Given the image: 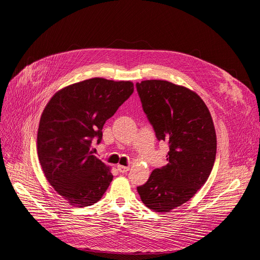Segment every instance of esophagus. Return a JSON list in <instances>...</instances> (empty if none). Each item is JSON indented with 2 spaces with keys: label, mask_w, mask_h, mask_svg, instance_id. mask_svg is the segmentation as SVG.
Wrapping results in <instances>:
<instances>
[{
  "label": "esophagus",
  "mask_w": 260,
  "mask_h": 260,
  "mask_svg": "<svg viewBox=\"0 0 260 260\" xmlns=\"http://www.w3.org/2000/svg\"><path fill=\"white\" fill-rule=\"evenodd\" d=\"M117 169H118V171H119L121 174H125V173H127L128 170H129L128 167H124V166H121V165H118V166H117Z\"/></svg>",
  "instance_id": "esophagus-1"
}]
</instances>
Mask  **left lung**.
Segmentation results:
<instances>
[{
	"label": "left lung",
	"mask_w": 260,
	"mask_h": 260,
	"mask_svg": "<svg viewBox=\"0 0 260 260\" xmlns=\"http://www.w3.org/2000/svg\"><path fill=\"white\" fill-rule=\"evenodd\" d=\"M136 87L157 139L170 144L168 165L154 170L137 190L148 209L169 213L192 198L209 178L217 148L214 122L206 103L184 86L145 80Z\"/></svg>",
	"instance_id": "1"
}]
</instances>
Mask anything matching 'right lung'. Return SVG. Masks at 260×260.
<instances>
[{"mask_svg":"<svg viewBox=\"0 0 260 260\" xmlns=\"http://www.w3.org/2000/svg\"><path fill=\"white\" fill-rule=\"evenodd\" d=\"M134 91L131 81L92 78L54 93L40 119L37 148L49 184L73 207H88L101 199L113 180L90 151L92 138L102 139L107 119Z\"/></svg>","mask_w":260,"mask_h":260,"instance_id":"1","label":"right lung"}]
</instances>
